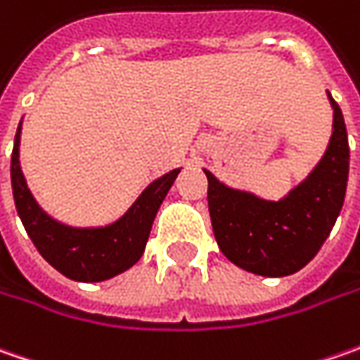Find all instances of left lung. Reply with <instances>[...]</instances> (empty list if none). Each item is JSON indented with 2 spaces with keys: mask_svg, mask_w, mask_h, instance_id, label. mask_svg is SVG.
Segmentation results:
<instances>
[{
  "mask_svg": "<svg viewBox=\"0 0 360 360\" xmlns=\"http://www.w3.org/2000/svg\"><path fill=\"white\" fill-rule=\"evenodd\" d=\"M333 108V136L323 158L283 198L269 200L232 188L204 168L208 210L222 255L260 276H288L307 266L328 238L340 214L349 180V138L339 104Z\"/></svg>",
  "mask_w": 360,
  "mask_h": 360,
  "instance_id": "obj_1",
  "label": "left lung"
}]
</instances>
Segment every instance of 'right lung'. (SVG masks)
Returning <instances> with one entry per match:
<instances>
[{
    "instance_id": "add662e5",
    "label": "right lung",
    "mask_w": 360,
    "mask_h": 360,
    "mask_svg": "<svg viewBox=\"0 0 360 360\" xmlns=\"http://www.w3.org/2000/svg\"><path fill=\"white\" fill-rule=\"evenodd\" d=\"M21 122L11 154V188L23 226L39 255L77 283H102L131 269L144 255L152 222L180 168L156 178L124 214L102 226H72L48 214L35 200L20 162Z\"/></svg>"
}]
</instances>
